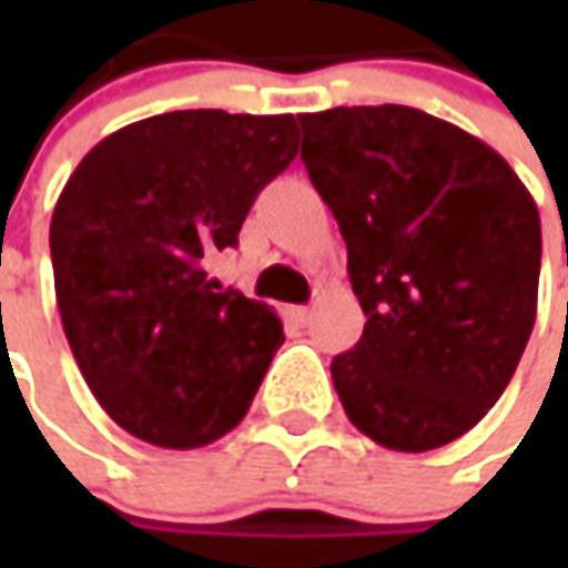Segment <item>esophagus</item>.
I'll use <instances>...</instances> for the list:
<instances>
[{
  "label": "esophagus",
  "mask_w": 568,
  "mask_h": 568,
  "mask_svg": "<svg viewBox=\"0 0 568 568\" xmlns=\"http://www.w3.org/2000/svg\"><path fill=\"white\" fill-rule=\"evenodd\" d=\"M291 316H294L296 325H310L313 316H316V310H313V306H294V310H291Z\"/></svg>",
  "instance_id": "34e87169"
}]
</instances>
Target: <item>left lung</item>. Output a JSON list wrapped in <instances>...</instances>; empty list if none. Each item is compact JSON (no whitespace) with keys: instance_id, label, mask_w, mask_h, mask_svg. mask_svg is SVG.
<instances>
[{"instance_id":"1","label":"left lung","mask_w":568,"mask_h":568,"mask_svg":"<svg viewBox=\"0 0 568 568\" xmlns=\"http://www.w3.org/2000/svg\"><path fill=\"white\" fill-rule=\"evenodd\" d=\"M303 164L347 243L366 325L332 361L351 424L392 452L477 426L537 316L540 214L503 154L424 110L303 113Z\"/></svg>"}]
</instances>
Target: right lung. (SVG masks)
Here are the masks:
<instances>
[{
    "mask_svg": "<svg viewBox=\"0 0 568 568\" xmlns=\"http://www.w3.org/2000/svg\"><path fill=\"white\" fill-rule=\"evenodd\" d=\"M300 148L296 116L176 110L98 142L50 224L55 303L100 407L144 443L199 448L250 410L284 328L207 281Z\"/></svg>",
    "mask_w": 568,
    "mask_h": 568,
    "instance_id": "add662e5",
    "label": "right lung"
}]
</instances>
